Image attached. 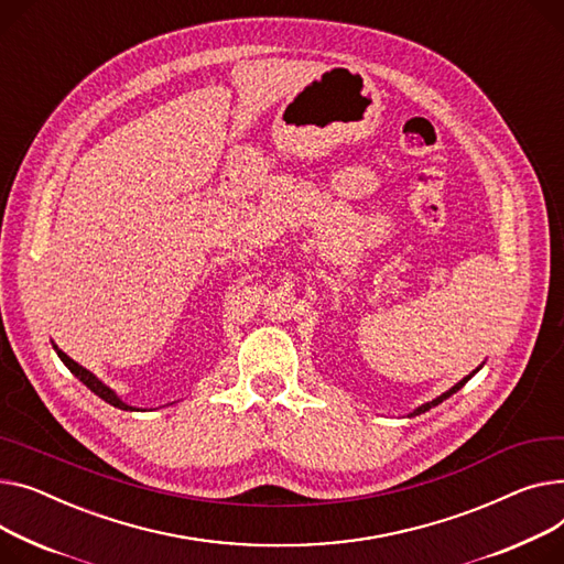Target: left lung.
<instances>
[{
	"mask_svg": "<svg viewBox=\"0 0 564 564\" xmlns=\"http://www.w3.org/2000/svg\"><path fill=\"white\" fill-rule=\"evenodd\" d=\"M476 371H478V369H476ZM476 371H471V373H469V377H465V379H463V381H460V383H456V386H454V388H452V390H446V392H444V394H440V397H437V399H433V401H429V403H424V405H420V408H417V410H415V412H412V415H422V412H426V410H431V408H433V405H437V403H442V401H444V399H448V397H452V394H456V392H458V390H460V388H463V386H465V383H467V381H469V379H471V377H474V373H476Z\"/></svg>",
	"mask_w": 564,
	"mask_h": 564,
	"instance_id": "obj_1",
	"label": "left lung"
}]
</instances>
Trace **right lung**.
I'll return each instance as SVG.
<instances>
[{
    "mask_svg": "<svg viewBox=\"0 0 564 564\" xmlns=\"http://www.w3.org/2000/svg\"><path fill=\"white\" fill-rule=\"evenodd\" d=\"M56 349V347H54ZM56 354H58V358L65 362V367L74 373V377H77L84 386H88L99 399H104L106 403H110V405H116V408H120V410H135V408H131V405H127L122 399H118V394L116 392H112L110 388H106L97 377H95V373H90L86 367H82L79 362H74L69 356H65L61 349H56Z\"/></svg>",
    "mask_w": 564,
    "mask_h": 564,
    "instance_id": "right-lung-1",
    "label": "right lung"
}]
</instances>
